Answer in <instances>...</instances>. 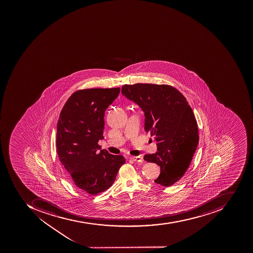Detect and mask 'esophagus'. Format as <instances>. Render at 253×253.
I'll return each mask as SVG.
<instances>
[{
  "label": "esophagus",
  "instance_id": "obj_1",
  "mask_svg": "<svg viewBox=\"0 0 253 253\" xmlns=\"http://www.w3.org/2000/svg\"><path fill=\"white\" fill-rule=\"evenodd\" d=\"M131 159L133 161L138 162V163H142L143 162L142 156H131Z\"/></svg>",
  "mask_w": 253,
  "mask_h": 253
}]
</instances>
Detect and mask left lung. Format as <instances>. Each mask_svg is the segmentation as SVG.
<instances>
[{
  "instance_id": "left-lung-1",
  "label": "left lung",
  "mask_w": 253,
  "mask_h": 253,
  "mask_svg": "<svg viewBox=\"0 0 253 253\" xmlns=\"http://www.w3.org/2000/svg\"><path fill=\"white\" fill-rule=\"evenodd\" d=\"M122 93L145 112V130L157 142V153L144 160L160 167L155 182L170 186L187 170L199 142L198 127L186 99L167 84H125Z\"/></svg>"
}]
</instances>
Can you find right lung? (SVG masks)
<instances>
[{
	"instance_id": "1",
	"label": "right lung",
	"mask_w": 253,
	"mask_h": 253,
	"mask_svg": "<svg viewBox=\"0 0 253 253\" xmlns=\"http://www.w3.org/2000/svg\"><path fill=\"white\" fill-rule=\"evenodd\" d=\"M120 87L90 88L74 92L59 114L56 151L77 188L97 195L111 187L124 156L99 151L103 139L104 112L120 93Z\"/></svg>"
}]
</instances>
